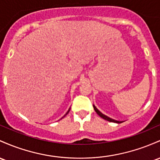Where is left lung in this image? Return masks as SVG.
I'll list each match as a JSON object with an SVG mask.
<instances>
[{"instance_id":"left-lung-1","label":"left lung","mask_w":160,"mask_h":160,"mask_svg":"<svg viewBox=\"0 0 160 160\" xmlns=\"http://www.w3.org/2000/svg\"><path fill=\"white\" fill-rule=\"evenodd\" d=\"M93 108H94V110H95V111H96V113H97L98 115H99L100 117H101V118H102L103 119H105V120H106V121H108V122H115V123H118H118H122V122H120V121H116V120H115V119H112V118H109V117L106 116V115H105L104 114H102V112H100L99 110L98 109V108H96V107L94 106V105H93Z\"/></svg>"}]
</instances>
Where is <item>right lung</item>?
Here are the masks:
<instances>
[{"label": "right lung", "instance_id": "1", "mask_svg": "<svg viewBox=\"0 0 160 160\" xmlns=\"http://www.w3.org/2000/svg\"><path fill=\"white\" fill-rule=\"evenodd\" d=\"M70 109H71V108H69V109H68V112H67V113L65 114V115H64V116H63L62 118H64V116H66V115H68V113H69V112H70Z\"/></svg>", "mask_w": 160, "mask_h": 160}]
</instances>
